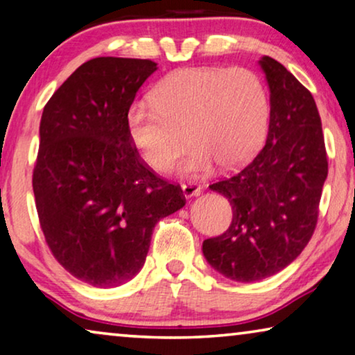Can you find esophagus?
<instances>
[{
    "label": "esophagus",
    "mask_w": 355,
    "mask_h": 355,
    "mask_svg": "<svg viewBox=\"0 0 355 355\" xmlns=\"http://www.w3.org/2000/svg\"><path fill=\"white\" fill-rule=\"evenodd\" d=\"M182 191L184 198H193V196L200 194V184L194 182H187L182 184Z\"/></svg>",
    "instance_id": "esophagus-1"
}]
</instances>
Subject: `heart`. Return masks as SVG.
Here are the masks:
<instances>
[{
    "label": "heart",
    "instance_id": "obj_1",
    "mask_svg": "<svg viewBox=\"0 0 355 355\" xmlns=\"http://www.w3.org/2000/svg\"><path fill=\"white\" fill-rule=\"evenodd\" d=\"M269 97L261 78L248 68H183L151 91V105L125 111L132 146L153 171H166L189 150L184 173H204L216 162L232 168L250 159L266 135Z\"/></svg>",
    "mask_w": 355,
    "mask_h": 355
}]
</instances>
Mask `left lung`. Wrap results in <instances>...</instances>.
<instances>
[{
    "label": "left lung",
    "instance_id": "1",
    "mask_svg": "<svg viewBox=\"0 0 355 355\" xmlns=\"http://www.w3.org/2000/svg\"><path fill=\"white\" fill-rule=\"evenodd\" d=\"M260 65L271 91L266 144L239 172L209 187L230 200L232 220L202 244L210 266L237 282L274 276L303 252L329 173L313 94L271 57Z\"/></svg>",
    "mask_w": 355,
    "mask_h": 355
}]
</instances>
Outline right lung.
Masks as SVG:
<instances>
[{
	"mask_svg": "<svg viewBox=\"0 0 355 355\" xmlns=\"http://www.w3.org/2000/svg\"><path fill=\"white\" fill-rule=\"evenodd\" d=\"M156 70L148 59L87 60L42 111L33 168L42 234L55 260L94 287L134 277L157 221L187 204L127 137L125 111Z\"/></svg>",
	"mask_w": 355,
	"mask_h": 355,
	"instance_id": "right-lung-1",
	"label": "right lung"
}]
</instances>
